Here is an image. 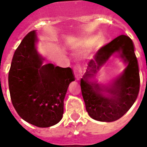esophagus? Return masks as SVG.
I'll use <instances>...</instances> for the list:
<instances>
[{"label":"esophagus","mask_w":147,"mask_h":147,"mask_svg":"<svg viewBox=\"0 0 147 147\" xmlns=\"http://www.w3.org/2000/svg\"><path fill=\"white\" fill-rule=\"evenodd\" d=\"M74 73L75 77H76L77 79H80L82 77V75H83V70H82L80 64H77L74 67Z\"/></svg>","instance_id":"esophagus-1"}]
</instances>
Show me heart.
Wrapping results in <instances>:
<instances>
[{"label":"heart","mask_w":147,"mask_h":147,"mask_svg":"<svg viewBox=\"0 0 147 147\" xmlns=\"http://www.w3.org/2000/svg\"><path fill=\"white\" fill-rule=\"evenodd\" d=\"M96 43H97V45H99L102 43V41H98V39L96 38H87L83 41V42L81 43V46L83 47V48H90V47H92V45H94Z\"/></svg>","instance_id":"obj_1"}]
</instances>
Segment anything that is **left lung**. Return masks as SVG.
<instances>
[{
	"instance_id": "obj_1",
	"label": "left lung",
	"mask_w": 147,
	"mask_h": 147,
	"mask_svg": "<svg viewBox=\"0 0 147 147\" xmlns=\"http://www.w3.org/2000/svg\"><path fill=\"white\" fill-rule=\"evenodd\" d=\"M115 52L128 63L124 73L108 87L88 81ZM80 86L86 109L91 118L106 122L121 118L133 105L140 90L139 68L131 38L121 35L98 49L93 59L88 62Z\"/></svg>"
}]
</instances>
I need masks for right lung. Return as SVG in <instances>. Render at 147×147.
<instances>
[{
    "mask_svg": "<svg viewBox=\"0 0 147 147\" xmlns=\"http://www.w3.org/2000/svg\"><path fill=\"white\" fill-rule=\"evenodd\" d=\"M36 32L23 38L14 52L8 75L10 98L18 115L38 127L61 120L68 86L75 80L70 67L42 64L35 48Z\"/></svg>",
    "mask_w": 147,
    "mask_h": 147,
    "instance_id": "1",
    "label": "right lung"
}]
</instances>
